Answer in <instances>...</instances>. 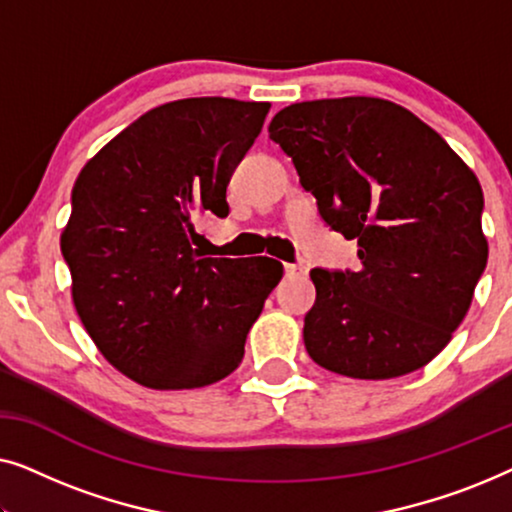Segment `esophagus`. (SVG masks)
Listing matches in <instances>:
<instances>
[{
    "mask_svg": "<svg viewBox=\"0 0 512 512\" xmlns=\"http://www.w3.org/2000/svg\"><path fill=\"white\" fill-rule=\"evenodd\" d=\"M284 275L300 277V275H305V268H300V265H293V263H284Z\"/></svg>",
    "mask_w": 512,
    "mask_h": 512,
    "instance_id": "obj_1",
    "label": "esophagus"
}]
</instances>
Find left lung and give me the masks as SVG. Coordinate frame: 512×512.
<instances>
[{"instance_id":"1","label":"left lung","mask_w":512,"mask_h":512,"mask_svg":"<svg viewBox=\"0 0 512 512\" xmlns=\"http://www.w3.org/2000/svg\"><path fill=\"white\" fill-rule=\"evenodd\" d=\"M359 270H312L303 340L314 363L391 380L443 352L487 265L482 188L450 144L380 97L298 102L268 125Z\"/></svg>"}]
</instances>
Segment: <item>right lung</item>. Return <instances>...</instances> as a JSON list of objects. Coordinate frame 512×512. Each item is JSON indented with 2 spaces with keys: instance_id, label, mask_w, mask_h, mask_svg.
<instances>
[{
  "instance_id": "obj_1",
  "label": "right lung",
  "mask_w": 512,
  "mask_h": 512,
  "mask_svg": "<svg viewBox=\"0 0 512 512\" xmlns=\"http://www.w3.org/2000/svg\"><path fill=\"white\" fill-rule=\"evenodd\" d=\"M268 102L160 104L83 165L60 235L83 328L116 370L160 391L240 366L249 328L282 279L272 258H202L193 216L228 214L226 186Z\"/></svg>"
}]
</instances>
